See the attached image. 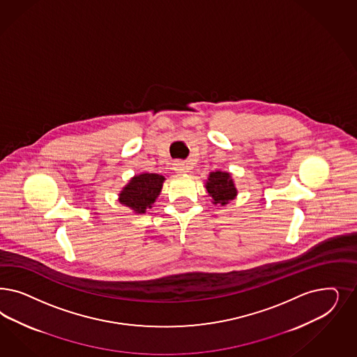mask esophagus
Wrapping results in <instances>:
<instances>
[{"mask_svg": "<svg viewBox=\"0 0 357 357\" xmlns=\"http://www.w3.org/2000/svg\"><path fill=\"white\" fill-rule=\"evenodd\" d=\"M174 168H176V171H180V172H183V171L186 169L184 162H177V164H174Z\"/></svg>", "mask_w": 357, "mask_h": 357, "instance_id": "1", "label": "esophagus"}]
</instances>
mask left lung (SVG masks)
<instances>
[{
  "label": "left lung",
  "mask_w": 357,
  "mask_h": 357,
  "mask_svg": "<svg viewBox=\"0 0 357 357\" xmlns=\"http://www.w3.org/2000/svg\"><path fill=\"white\" fill-rule=\"evenodd\" d=\"M207 193L214 199V204L226 205L236 196V189L231 180L230 173L211 172L206 183Z\"/></svg>",
  "instance_id": "1"
}]
</instances>
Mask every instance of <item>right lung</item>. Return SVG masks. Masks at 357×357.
<instances>
[{
    "mask_svg": "<svg viewBox=\"0 0 357 357\" xmlns=\"http://www.w3.org/2000/svg\"><path fill=\"white\" fill-rule=\"evenodd\" d=\"M164 177L156 173H143L131 178L119 195V202L138 214L152 207L161 192Z\"/></svg>",
    "mask_w": 357,
    "mask_h": 357,
    "instance_id": "add662e5",
    "label": "right lung"
}]
</instances>
